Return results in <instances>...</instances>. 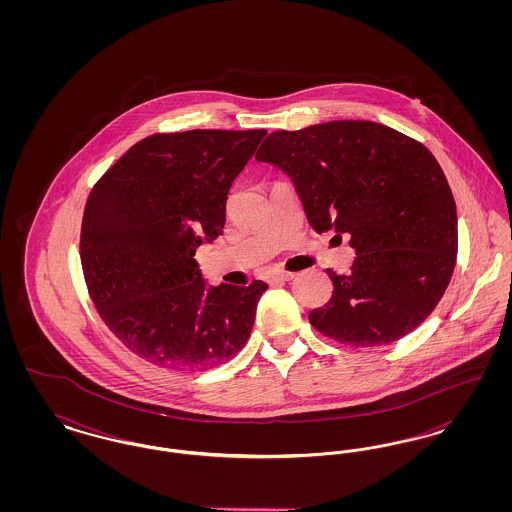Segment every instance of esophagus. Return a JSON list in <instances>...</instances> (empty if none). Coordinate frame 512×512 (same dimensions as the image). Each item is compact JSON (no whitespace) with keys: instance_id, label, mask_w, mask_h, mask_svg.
I'll list each match as a JSON object with an SVG mask.
<instances>
[{"instance_id":"34e87169","label":"esophagus","mask_w":512,"mask_h":512,"mask_svg":"<svg viewBox=\"0 0 512 512\" xmlns=\"http://www.w3.org/2000/svg\"><path fill=\"white\" fill-rule=\"evenodd\" d=\"M270 282H288L295 278V272H288V270H278V272H272L270 276Z\"/></svg>"}]
</instances>
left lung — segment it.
Wrapping results in <instances>:
<instances>
[{
	"mask_svg": "<svg viewBox=\"0 0 512 512\" xmlns=\"http://www.w3.org/2000/svg\"><path fill=\"white\" fill-rule=\"evenodd\" d=\"M292 176L315 232L349 236L355 261L336 274L330 301L309 322L338 343L401 340L436 309L459 249L457 207L428 147L370 121L272 132L259 147Z\"/></svg>",
	"mask_w": 512,
	"mask_h": 512,
	"instance_id": "obj_1",
	"label": "left lung"
}]
</instances>
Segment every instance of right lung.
I'll use <instances>...</instances> for the list:
<instances>
[{"label":"right lung","instance_id":"right-lung-1","mask_svg":"<svg viewBox=\"0 0 512 512\" xmlns=\"http://www.w3.org/2000/svg\"><path fill=\"white\" fill-rule=\"evenodd\" d=\"M267 130L157 132L94 184L80 228L88 293L107 328L138 357L171 370H209L244 347L267 292L207 290L194 259L219 238L226 199Z\"/></svg>","mask_w":512,"mask_h":512}]
</instances>
